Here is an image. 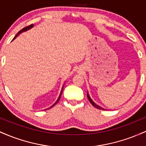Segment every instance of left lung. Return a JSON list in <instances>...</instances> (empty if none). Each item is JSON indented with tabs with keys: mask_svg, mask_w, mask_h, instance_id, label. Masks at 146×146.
I'll list each match as a JSON object with an SVG mask.
<instances>
[{
	"mask_svg": "<svg viewBox=\"0 0 146 146\" xmlns=\"http://www.w3.org/2000/svg\"><path fill=\"white\" fill-rule=\"evenodd\" d=\"M87 98H88V100H89V102H90V103H91V104L93 105V106H94V107H95V108H98V109H100V110H104V108H101V107H100V106H99L98 105H97L96 104H95L94 102H93V100H92L91 99H90V96H89V95H88V93H87Z\"/></svg>",
	"mask_w": 146,
	"mask_h": 146,
	"instance_id": "obj_1",
	"label": "left lung"
}]
</instances>
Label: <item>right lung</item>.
Masks as SVG:
<instances>
[{"label":"right lung","mask_w":146,"mask_h":146,"mask_svg":"<svg viewBox=\"0 0 146 146\" xmlns=\"http://www.w3.org/2000/svg\"><path fill=\"white\" fill-rule=\"evenodd\" d=\"M33 24H31V25H29V26H27V27H24V28H23V29H22L21 30V31H18V33H17V34H16V36H15V37H14V39H13V40H14V39H15V38H16V37H17V36H18V34H20V33H22V32H23V31H27V30H28V29H31V27H33ZM62 90H63V87H62V90H61V93H60V95L59 98H58V100H57V101H56V103H55V104H53V106H51V107H50V108H52V107H53V106H55V105H56L57 103H58V101H59V100H60V97H61L62 93Z\"/></svg>","instance_id":"obj_1"}]
</instances>
